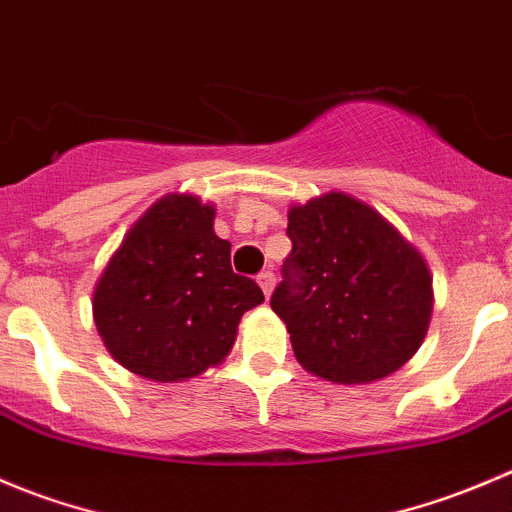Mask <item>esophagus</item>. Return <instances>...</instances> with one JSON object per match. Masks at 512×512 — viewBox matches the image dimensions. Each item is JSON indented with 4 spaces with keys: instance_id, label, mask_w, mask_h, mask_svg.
Here are the masks:
<instances>
[{
    "instance_id": "34e87169",
    "label": "esophagus",
    "mask_w": 512,
    "mask_h": 512,
    "mask_svg": "<svg viewBox=\"0 0 512 512\" xmlns=\"http://www.w3.org/2000/svg\"><path fill=\"white\" fill-rule=\"evenodd\" d=\"M258 286H261V291H263V296H271V291H273V283H276V278H273V271H261L258 273Z\"/></svg>"
}]
</instances>
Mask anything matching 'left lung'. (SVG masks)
Segmentation results:
<instances>
[{"label":"left lung","mask_w":512,"mask_h":512,"mask_svg":"<svg viewBox=\"0 0 512 512\" xmlns=\"http://www.w3.org/2000/svg\"><path fill=\"white\" fill-rule=\"evenodd\" d=\"M291 254L271 308L298 363L333 383H371L408 363L426 338L433 278L423 256L341 191L288 209Z\"/></svg>","instance_id":"left-lung-1"}]
</instances>
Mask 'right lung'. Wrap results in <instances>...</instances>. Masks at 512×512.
<instances>
[{
    "mask_svg": "<svg viewBox=\"0 0 512 512\" xmlns=\"http://www.w3.org/2000/svg\"><path fill=\"white\" fill-rule=\"evenodd\" d=\"M258 303V283L234 273L231 244L214 234V206L169 194L124 236L91 306L121 366L171 383L224 361L241 316Z\"/></svg>",
    "mask_w": 512,
    "mask_h": 512,
    "instance_id": "add662e5",
    "label": "right lung"
}]
</instances>
